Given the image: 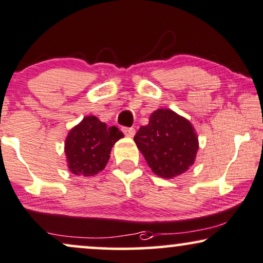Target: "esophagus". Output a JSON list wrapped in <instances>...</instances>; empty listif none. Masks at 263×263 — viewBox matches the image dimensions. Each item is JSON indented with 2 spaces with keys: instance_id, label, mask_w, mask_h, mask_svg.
Here are the masks:
<instances>
[{
  "instance_id": "1",
  "label": "esophagus",
  "mask_w": 263,
  "mask_h": 263,
  "mask_svg": "<svg viewBox=\"0 0 263 263\" xmlns=\"http://www.w3.org/2000/svg\"><path fill=\"white\" fill-rule=\"evenodd\" d=\"M122 132H124V135L126 137H134L135 134H136V129L134 127H124L122 128Z\"/></svg>"
}]
</instances>
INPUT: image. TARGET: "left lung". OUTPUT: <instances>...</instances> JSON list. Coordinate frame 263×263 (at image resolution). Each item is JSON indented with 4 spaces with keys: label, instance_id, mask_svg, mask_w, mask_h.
<instances>
[{
    "label": "left lung",
    "instance_id": "obj_1",
    "mask_svg": "<svg viewBox=\"0 0 263 263\" xmlns=\"http://www.w3.org/2000/svg\"><path fill=\"white\" fill-rule=\"evenodd\" d=\"M135 142L148 166L161 178L177 177L195 162L198 138L190 121L171 109H157L142 126Z\"/></svg>",
    "mask_w": 263,
    "mask_h": 263
}]
</instances>
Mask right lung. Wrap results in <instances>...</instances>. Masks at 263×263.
<instances>
[{
  "label": "right lung",
  "instance_id": "1",
  "mask_svg": "<svg viewBox=\"0 0 263 263\" xmlns=\"http://www.w3.org/2000/svg\"><path fill=\"white\" fill-rule=\"evenodd\" d=\"M124 134L93 115L85 117L66 138L65 153L68 170L76 176L92 177L104 170L111 148Z\"/></svg>",
  "mask_w": 263,
  "mask_h": 263
}]
</instances>
